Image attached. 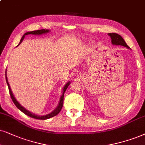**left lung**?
Masks as SVG:
<instances>
[{"label":"left lung","mask_w":145,"mask_h":145,"mask_svg":"<svg viewBox=\"0 0 145 145\" xmlns=\"http://www.w3.org/2000/svg\"><path fill=\"white\" fill-rule=\"evenodd\" d=\"M108 35L110 36V38L112 39V43L113 45H122V46L129 48V47L128 46L127 44H126V42L124 41L123 38H122L120 35L117 33H108Z\"/></svg>","instance_id":"left-lung-1"}]
</instances>
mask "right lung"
I'll list each match as a JSON object with an SVG mask.
<instances>
[{
  "instance_id": "right-lung-1",
  "label": "right lung",
  "mask_w": 145,
  "mask_h": 145,
  "mask_svg": "<svg viewBox=\"0 0 145 145\" xmlns=\"http://www.w3.org/2000/svg\"><path fill=\"white\" fill-rule=\"evenodd\" d=\"M49 31V30H47V29H46V30H45V29H41V30H37V31H30V32L25 33L24 34V35L23 36V37L21 38V41H20L19 43H21V42L23 41V40L24 39V37H25V35H29V34H31V35H41V34H43V33H48ZM6 71H7V70H6ZM6 81H7V85H8L9 93H10V97H11V99H12V102H14V104H15V106H16V107H17L18 108H19L21 112H23L24 114H25L27 115V116L31 117V118H35V119H39V120H46V119L50 118H51V117H54L55 116H56V115H57L59 113V112L61 111L62 107H63L64 93H65V90H66V89L67 88V87H68V86H69V84H70V82H67V83L65 84V86H64L63 89V94L61 95V98H60L59 103V104H58L57 107L52 112H51L50 114H49L45 115V116H37V115L34 114L30 112L27 110L25 109V108H23V106H22L21 104L19 103V102L16 101L15 98H14V96H13V94H12L11 89H10V86H9V84H8V80H7V72H6Z\"/></svg>"
}]
</instances>
